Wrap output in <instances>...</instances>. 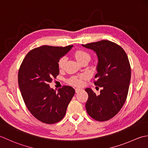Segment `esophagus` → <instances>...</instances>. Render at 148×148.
<instances>
[{
    "label": "esophagus",
    "mask_w": 148,
    "mask_h": 148,
    "mask_svg": "<svg viewBox=\"0 0 148 148\" xmlns=\"http://www.w3.org/2000/svg\"><path fill=\"white\" fill-rule=\"evenodd\" d=\"M81 90V89H79V88H76L75 89V92H79Z\"/></svg>",
    "instance_id": "obj_1"
}]
</instances>
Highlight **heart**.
<instances>
[{
  "mask_svg": "<svg viewBox=\"0 0 148 148\" xmlns=\"http://www.w3.org/2000/svg\"><path fill=\"white\" fill-rule=\"evenodd\" d=\"M74 56L77 61L79 63L84 61V60H89V61L90 59L89 54L83 50H77V51H75V52L74 53ZM66 61V59L65 57H62L59 59V61H58V67L60 69L64 68ZM87 78H88V76L86 74H82L78 75V76L71 77L68 80V82L71 86L80 87L83 86L84 80H87Z\"/></svg>",
  "mask_w": 148,
  "mask_h": 148,
  "instance_id": "1",
  "label": "heart"
}]
</instances>
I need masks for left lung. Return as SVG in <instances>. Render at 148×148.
Segmentation results:
<instances>
[{
	"label": "left lung",
	"mask_w": 148,
	"mask_h": 148,
	"mask_svg": "<svg viewBox=\"0 0 148 148\" xmlns=\"http://www.w3.org/2000/svg\"><path fill=\"white\" fill-rule=\"evenodd\" d=\"M82 45L96 53L98 73L94 84L102 88L99 95L90 88L85 89L87 112L96 121H106L119 112L127 98L131 78L128 56L121 47L108 40Z\"/></svg>",
	"instance_id": "1"
}]
</instances>
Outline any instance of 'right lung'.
Returning <instances> with one entry per match:
<instances>
[{"instance_id": "1", "label": "right lung", "mask_w": 148, "mask_h": 148, "mask_svg": "<svg viewBox=\"0 0 148 148\" xmlns=\"http://www.w3.org/2000/svg\"><path fill=\"white\" fill-rule=\"evenodd\" d=\"M72 47L35 48L27 54L20 66L18 82L24 103L32 115L42 123L52 125L62 119L75 95L71 86H63L57 92L49 86L59 75L60 58Z\"/></svg>"}]
</instances>
